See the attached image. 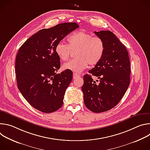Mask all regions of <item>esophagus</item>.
<instances>
[{"label":"esophagus","instance_id":"esophagus-1","mask_svg":"<svg viewBox=\"0 0 150 150\" xmlns=\"http://www.w3.org/2000/svg\"><path fill=\"white\" fill-rule=\"evenodd\" d=\"M79 76H81V75L79 74H78L76 73H74L73 74V78H75L76 77H79Z\"/></svg>","mask_w":150,"mask_h":150}]
</instances>
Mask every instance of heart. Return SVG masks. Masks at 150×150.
I'll return each instance as SVG.
<instances>
[{
	"label": "heart",
	"mask_w": 150,
	"mask_h": 150,
	"mask_svg": "<svg viewBox=\"0 0 150 150\" xmlns=\"http://www.w3.org/2000/svg\"><path fill=\"white\" fill-rule=\"evenodd\" d=\"M68 43L59 42L55 47V52L58 57L63 60H67L72 50H76V57L63 65V68L75 72H80L89 64L93 66L97 64L102 59L105 46L103 40L94 37L92 34L78 31L69 37Z\"/></svg>",
	"instance_id": "b5f03b06"
}]
</instances>
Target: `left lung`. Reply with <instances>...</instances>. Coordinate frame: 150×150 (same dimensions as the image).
I'll list each match as a JSON object with an SVG mask.
<instances>
[{"instance_id": "1", "label": "left lung", "mask_w": 150, "mask_h": 150, "mask_svg": "<svg viewBox=\"0 0 150 150\" xmlns=\"http://www.w3.org/2000/svg\"><path fill=\"white\" fill-rule=\"evenodd\" d=\"M105 46L101 60L83 76L82 90L85 106L94 113L108 111L125 95L130 83L131 67L128 52L110 31H95ZM96 76L99 79L94 81Z\"/></svg>"}]
</instances>
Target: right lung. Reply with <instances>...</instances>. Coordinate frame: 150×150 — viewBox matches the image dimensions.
<instances>
[{
	"label": "right lung",
	"instance_id": "add662e5",
	"mask_svg": "<svg viewBox=\"0 0 150 150\" xmlns=\"http://www.w3.org/2000/svg\"><path fill=\"white\" fill-rule=\"evenodd\" d=\"M78 27L76 23H66L41 30L30 37L17 53L15 74L18 88L30 104L41 112H54L63 104L73 73L65 70L56 74L60 62L55 47Z\"/></svg>",
	"mask_w": 150,
	"mask_h": 150
}]
</instances>
